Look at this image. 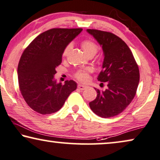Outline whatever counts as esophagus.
I'll list each match as a JSON object with an SVG mask.
<instances>
[{"label": "esophagus", "instance_id": "34e87169", "mask_svg": "<svg viewBox=\"0 0 160 160\" xmlns=\"http://www.w3.org/2000/svg\"><path fill=\"white\" fill-rule=\"evenodd\" d=\"M78 88L80 90H82V91H83V90L86 89L87 88H88V86H86V85H82V84H78Z\"/></svg>", "mask_w": 160, "mask_h": 160}]
</instances>
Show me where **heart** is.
<instances>
[{
	"label": "heart",
	"instance_id": "1",
	"mask_svg": "<svg viewBox=\"0 0 160 160\" xmlns=\"http://www.w3.org/2000/svg\"><path fill=\"white\" fill-rule=\"evenodd\" d=\"M81 46L87 56H94L98 51V46L91 40H85L81 42ZM72 46L70 44L67 45L63 51V57H66L70 51ZM91 72L89 69L84 70H78L75 73V78L78 80L85 82L89 78V72Z\"/></svg>",
	"mask_w": 160,
	"mask_h": 160
}]
</instances>
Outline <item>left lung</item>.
<instances>
[{
  "label": "left lung",
  "mask_w": 160,
  "mask_h": 160,
  "mask_svg": "<svg viewBox=\"0 0 160 160\" xmlns=\"http://www.w3.org/2000/svg\"><path fill=\"white\" fill-rule=\"evenodd\" d=\"M87 32L102 46L104 58L97 79L107 83L105 91L96 88L97 96L89 106L98 116L112 118L124 111L135 97L140 79L138 66L129 47L118 36L93 29Z\"/></svg>",
  "instance_id": "8db88e82"
}]
</instances>
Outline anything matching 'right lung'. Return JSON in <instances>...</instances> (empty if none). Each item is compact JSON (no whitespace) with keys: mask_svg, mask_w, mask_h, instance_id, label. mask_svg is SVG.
I'll list each match as a JSON object with an SVG mask.
<instances>
[{"mask_svg":"<svg viewBox=\"0 0 160 160\" xmlns=\"http://www.w3.org/2000/svg\"><path fill=\"white\" fill-rule=\"evenodd\" d=\"M82 28H53L37 36L24 49L18 64L21 93L28 105L41 114H52L63 107L77 88L74 80L57 83L56 68L62 63L65 47Z\"/></svg>","mask_w":160,"mask_h":160,"instance_id":"1","label":"right lung"}]
</instances>
